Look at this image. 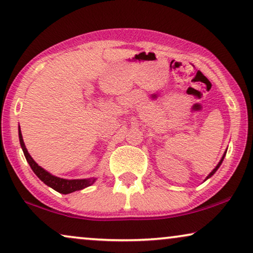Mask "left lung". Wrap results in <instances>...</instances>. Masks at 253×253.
I'll return each mask as SVG.
<instances>
[{"instance_id":"8db88e82","label":"left lung","mask_w":253,"mask_h":253,"mask_svg":"<svg viewBox=\"0 0 253 253\" xmlns=\"http://www.w3.org/2000/svg\"><path fill=\"white\" fill-rule=\"evenodd\" d=\"M226 153H227V150H226V152H224V153H223V155H222V158H221V160L219 161V164H217V165H216V167H215V168H214V169H213V170H212V171H211L209 175H207V177L205 178V181H206V179H209L210 177H212V176H213L214 174H215V171L217 170V169H219V167H220V166H221V164H222L223 159H224V157H226Z\"/></svg>"}]
</instances>
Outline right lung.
Masks as SVG:
<instances>
[{
	"mask_svg": "<svg viewBox=\"0 0 253 253\" xmlns=\"http://www.w3.org/2000/svg\"><path fill=\"white\" fill-rule=\"evenodd\" d=\"M18 136H19V143L20 146H22V150L24 152V155H25L27 162H29L30 167L32 168L38 177H39L41 181H42L44 184L50 186L51 189H54L55 191L63 193V195H68V193L78 191V190H83L87 186H91L93 183L96 181L95 177H89V178H82V179H65L57 177V176L51 175L50 172H48L46 169L40 167L39 165L37 164L36 161L33 160V158L31 157L29 152L26 150L25 144H24L22 131H20V126L18 130Z\"/></svg>",
	"mask_w": 253,
	"mask_h": 253,
	"instance_id": "obj_1",
	"label": "right lung"
}]
</instances>
